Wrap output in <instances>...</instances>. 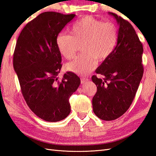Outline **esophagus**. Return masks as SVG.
I'll list each match as a JSON object with an SVG mask.
<instances>
[{
  "label": "esophagus",
  "instance_id": "1",
  "mask_svg": "<svg viewBox=\"0 0 156 156\" xmlns=\"http://www.w3.org/2000/svg\"><path fill=\"white\" fill-rule=\"evenodd\" d=\"M80 80H81V84H84L88 80V79L86 78H81Z\"/></svg>",
  "mask_w": 156,
  "mask_h": 156
}]
</instances>
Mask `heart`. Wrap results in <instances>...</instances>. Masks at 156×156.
Returning a JSON list of instances; mask_svg holds the SVG:
<instances>
[{
	"label": "heart",
	"mask_w": 156,
	"mask_h": 156,
	"mask_svg": "<svg viewBox=\"0 0 156 156\" xmlns=\"http://www.w3.org/2000/svg\"><path fill=\"white\" fill-rule=\"evenodd\" d=\"M69 34H61L56 37V45L66 59L74 57L82 45L84 53L67 63L68 70L85 75L97 65V59H107L114 51L118 40V29L114 23L86 16L72 25Z\"/></svg>",
	"instance_id": "b5f03b06"
}]
</instances>
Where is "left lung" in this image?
Listing matches in <instances>:
<instances>
[{
    "label": "left lung",
    "instance_id": "obj_1",
    "mask_svg": "<svg viewBox=\"0 0 156 156\" xmlns=\"http://www.w3.org/2000/svg\"><path fill=\"white\" fill-rule=\"evenodd\" d=\"M119 25L117 44L114 51L96 70L103 78L92 76L97 85L92 98L94 114L104 121L120 117L130 107L144 74L141 42L127 21L113 12Z\"/></svg>",
    "mask_w": 156,
    "mask_h": 156
}]
</instances>
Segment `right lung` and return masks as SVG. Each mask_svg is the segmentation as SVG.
<instances>
[{
    "mask_svg": "<svg viewBox=\"0 0 156 156\" xmlns=\"http://www.w3.org/2000/svg\"><path fill=\"white\" fill-rule=\"evenodd\" d=\"M76 15L45 12L29 22L20 34L13 55V67L29 108L43 120L62 121L71 111L69 98L80 79L67 72L62 80V56L56 37Z\"/></svg>",
    "mask_w": 156,
    "mask_h": 156,
    "instance_id": "right-lung-1",
    "label": "right lung"
}]
</instances>
